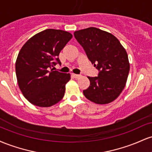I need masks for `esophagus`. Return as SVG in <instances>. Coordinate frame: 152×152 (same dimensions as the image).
Returning a JSON list of instances; mask_svg holds the SVG:
<instances>
[{
  "mask_svg": "<svg viewBox=\"0 0 152 152\" xmlns=\"http://www.w3.org/2000/svg\"><path fill=\"white\" fill-rule=\"evenodd\" d=\"M72 76H74V77L75 78H78L80 77V76H81V75H78V74H72Z\"/></svg>",
  "mask_w": 152,
  "mask_h": 152,
  "instance_id": "1",
  "label": "esophagus"
}]
</instances>
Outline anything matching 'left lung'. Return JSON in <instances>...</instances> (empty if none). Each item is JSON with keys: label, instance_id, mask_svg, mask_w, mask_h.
I'll list each match as a JSON object with an SVG mask.
<instances>
[{"label": "left lung", "instance_id": "left-lung-1", "mask_svg": "<svg viewBox=\"0 0 152 152\" xmlns=\"http://www.w3.org/2000/svg\"><path fill=\"white\" fill-rule=\"evenodd\" d=\"M74 37L99 70L98 76L88 77L90 86L83 95L95 104L112 102L124 88L129 72L126 50L114 35L97 28L75 31Z\"/></svg>", "mask_w": 152, "mask_h": 152}]
</instances>
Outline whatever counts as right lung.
Returning <instances> with one entry per match:
<instances>
[{
	"mask_svg": "<svg viewBox=\"0 0 152 152\" xmlns=\"http://www.w3.org/2000/svg\"><path fill=\"white\" fill-rule=\"evenodd\" d=\"M72 38L67 31L46 29L28 40L15 62L18 86L29 102L40 107H49L60 102L65 94L70 74L53 71L61 64L58 55Z\"/></svg>",
	"mask_w": 152,
	"mask_h": 152,
	"instance_id": "1",
	"label": "right lung"
}]
</instances>
